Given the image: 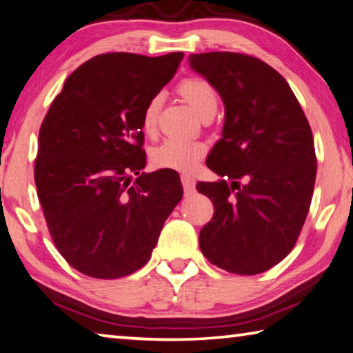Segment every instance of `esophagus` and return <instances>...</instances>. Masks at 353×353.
I'll list each match as a JSON object with an SVG mask.
<instances>
[{
  "mask_svg": "<svg viewBox=\"0 0 353 353\" xmlns=\"http://www.w3.org/2000/svg\"><path fill=\"white\" fill-rule=\"evenodd\" d=\"M182 185H183V192H185L187 196H192L194 193V179L188 174H182Z\"/></svg>",
  "mask_w": 353,
  "mask_h": 353,
  "instance_id": "1",
  "label": "esophagus"
}]
</instances>
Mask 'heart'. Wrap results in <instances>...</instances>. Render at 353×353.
Returning <instances> with one entry per match:
<instances>
[{"label":"heart","instance_id":"1","mask_svg":"<svg viewBox=\"0 0 353 353\" xmlns=\"http://www.w3.org/2000/svg\"><path fill=\"white\" fill-rule=\"evenodd\" d=\"M179 94L185 102L192 106L199 117L209 113H215L218 99L209 83L201 78H187L179 85ZM161 97L154 96L144 105L141 114V128L146 135H154L157 128V117H159ZM205 152V146L194 139H176L170 138L159 144L152 150L154 165L160 168L176 171L193 170Z\"/></svg>","mask_w":353,"mask_h":353}]
</instances>
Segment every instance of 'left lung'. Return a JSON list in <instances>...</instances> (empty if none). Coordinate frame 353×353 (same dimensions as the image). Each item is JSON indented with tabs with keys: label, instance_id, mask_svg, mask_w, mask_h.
Returning <instances> with one entry per match:
<instances>
[{
	"label": "left lung",
	"instance_id": "left-lung-1",
	"mask_svg": "<svg viewBox=\"0 0 353 353\" xmlns=\"http://www.w3.org/2000/svg\"><path fill=\"white\" fill-rule=\"evenodd\" d=\"M188 63L225 103L221 138L205 160L221 179L196 185L215 207L199 248L223 270L257 275L290 253L306 220L317 170L311 127L288 81L264 61L210 52Z\"/></svg>",
	"mask_w": 353,
	"mask_h": 353
}]
</instances>
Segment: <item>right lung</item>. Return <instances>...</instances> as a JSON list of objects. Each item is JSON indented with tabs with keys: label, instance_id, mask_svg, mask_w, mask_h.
I'll use <instances>...</instances> for the list:
<instances>
[{
	"label": "right lung",
	"instance_id": "1",
	"mask_svg": "<svg viewBox=\"0 0 353 353\" xmlns=\"http://www.w3.org/2000/svg\"><path fill=\"white\" fill-rule=\"evenodd\" d=\"M182 58V52L94 56L69 75L42 122L37 196L56 248L88 276L121 278L146 265L182 199L174 170L141 172L143 108Z\"/></svg>",
	"mask_w": 353,
	"mask_h": 353
}]
</instances>
